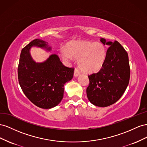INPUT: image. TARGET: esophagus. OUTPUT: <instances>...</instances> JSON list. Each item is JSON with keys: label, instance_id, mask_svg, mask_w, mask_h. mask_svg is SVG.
Instances as JSON below:
<instances>
[{"label": "esophagus", "instance_id": "obj_1", "mask_svg": "<svg viewBox=\"0 0 147 147\" xmlns=\"http://www.w3.org/2000/svg\"><path fill=\"white\" fill-rule=\"evenodd\" d=\"M80 74V72H79V71L78 69H74V77H77Z\"/></svg>", "mask_w": 147, "mask_h": 147}]
</instances>
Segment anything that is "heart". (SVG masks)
<instances>
[{"label": "heart", "mask_w": 147, "mask_h": 147, "mask_svg": "<svg viewBox=\"0 0 147 147\" xmlns=\"http://www.w3.org/2000/svg\"><path fill=\"white\" fill-rule=\"evenodd\" d=\"M107 53V48L102 43L86 40L72 42L67 45V49L65 47L60 49L61 55L66 61L78 59L79 68L87 73L97 72L102 68Z\"/></svg>", "instance_id": "obj_1"}]
</instances>
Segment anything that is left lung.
Wrapping results in <instances>:
<instances>
[{
    "label": "left lung",
    "mask_w": 147,
    "mask_h": 147,
    "mask_svg": "<svg viewBox=\"0 0 147 147\" xmlns=\"http://www.w3.org/2000/svg\"><path fill=\"white\" fill-rule=\"evenodd\" d=\"M110 46L102 68L97 73L88 76L89 85L86 92L90 102L95 106L106 107L116 103L121 97L129 84L130 66L127 52L118 41L106 42Z\"/></svg>",
    "instance_id": "left-lung-1"
}]
</instances>
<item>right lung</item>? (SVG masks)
<instances>
[{
	"mask_svg": "<svg viewBox=\"0 0 147 147\" xmlns=\"http://www.w3.org/2000/svg\"><path fill=\"white\" fill-rule=\"evenodd\" d=\"M32 47L50 51L46 42L36 39L24 47L18 67L20 86L24 95L35 105L43 109L56 107L63 97L64 85L72 79L73 68L63 65L59 57L52 54L45 61L36 63L31 55Z\"/></svg>",
	"mask_w": 147,
	"mask_h": 147,
	"instance_id": "right-lung-1",
	"label": "right lung"
}]
</instances>
